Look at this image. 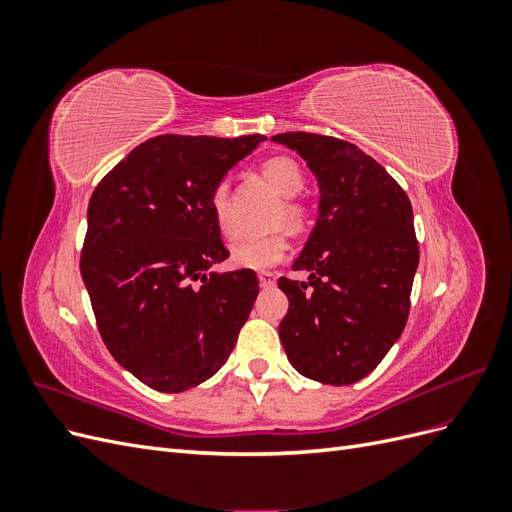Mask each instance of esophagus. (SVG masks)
<instances>
[{
    "label": "esophagus",
    "instance_id": "esophagus-1",
    "mask_svg": "<svg viewBox=\"0 0 512 512\" xmlns=\"http://www.w3.org/2000/svg\"><path fill=\"white\" fill-rule=\"evenodd\" d=\"M258 282H260L262 288H273L275 286V273H271V271L258 273Z\"/></svg>",
    "mask_w": 512,
    "mask_h": 512
}]
</instances>
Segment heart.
<instances>
[{
	"mask_svg": "<svg viewBox=\"0 0 512 512\" xmlns=\"http://www.w3.org/2000/svg\"><path fill=\"white\" fill-rule=\"evenodd\" d=\"M260 173L267 179L271 188L280 192L282 196H297L305 185L301 166L286 156H275L265 160L260 166ZM209 207L218 228L226 237H232L235 226H232V215L228 205V185L224 181L213 188L209 196ZM280 222H286L290 228H301L305 224V209L299 203H294V200H288V203H284V209L280 211ZM286 252H288L286 232L275 230V232H269V235L239 241L235 247H232L230 260L232 265H237L241 269L262 271L277 265V262L286 256Z\"/></svg>",
	"mask_w": 512,
	"mask_h": 512,
	"instance_id": "heart-1",
	"label": "heart"
}]
</instances>
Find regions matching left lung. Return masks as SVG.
<instances>
[{"mask_svg":"<svg viewBox=\"0 0 512 512\" xmlns=\"http://www.w3.org/2000/svg\"><path fill=\"white\" fill-rule=\"evenodd\" d=\"M320 185V213L294 271L280 277L288 314L280 339L301 376L352 384L378 367L404 333L418 267L412 205L384 166L342 138L286 132Z\"/></svg>","mask_w":512,"mask_h":512,"instance_id":"8db88e82","label":"left lung"}]
</instances>
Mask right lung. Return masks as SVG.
Segmentation results:
<instances>
[{
	"label": "right lung",
	"mask_w": 512,
	"mask_h": 512,
	"mask_svg": "<svg viewBox=\"0 0 512 512\" xmlns=\"http://www.w3.org/2000/svg\"><path fill=\"white\" fill-rule=\"evenodd\" d=\"M265 136L160 134L89 198L81 275L104 346L143 384L181 393L230 356L258 297L252 269L207 273L230 252L209 196Z\"/></svg>",
	"instance_id": "obj_1"
}]
</instances>
